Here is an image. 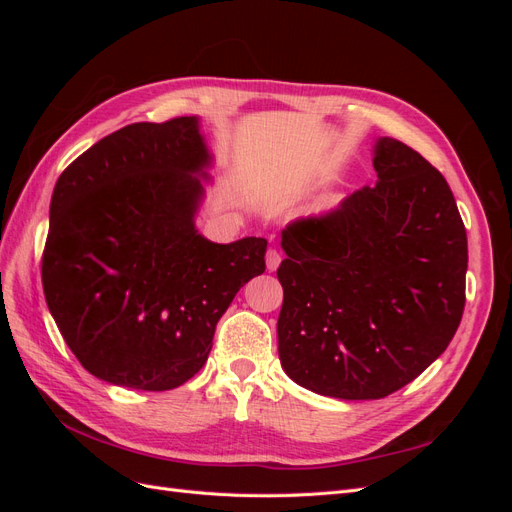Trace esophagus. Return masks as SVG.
<instances>
[{
  "label": "esophagus",
  "mask_w": 512,
  "mask_h": 512,
  "mask_svg": "<svg viewBox=\"0 0 512 512\" xmlns=\"http://www.w3.org/2000/svg\"><path fill=\"white\" fill-rule=\"evenodd\" d=\"M265 262H267V271H277V267H280V262H282V256H280V252L277 250H269L267 252V256H265Z\"/></svg>",
  "instance_id": "esophagus-1"
}]
</instances>
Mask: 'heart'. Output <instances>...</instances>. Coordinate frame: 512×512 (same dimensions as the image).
<instances>
[{"instance_id": "1", "label": "heart", "mask_w": 512, "mask_h": 512, "mask_svg": "<svg viewBox=\"0 0 512 512\" xmlns=\"http://www.w3.org/2000/svg\"><path fill=\"white\" fill-rule=\"evenodd\" d=\"M342 203H344V196L342 194H335V192L324 194V196H320V200L314 205L312 213L314 215H329V213H333V211H337L339 207H342Z\"/></svg>"}]
</instances>
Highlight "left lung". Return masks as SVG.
Segmentation results:
<instances>
[{"mask_svg": "<svg viewBox=\"0 0 512 512\" xmlns=\"http://www.w3.org/2000/svg\"><path fill=\"white\" fill-rule=\"evenodd\" d=\"M378 183L282 232V369L337 399L399 391L451 344L466 305L468 237L446 179L389 136Z\"/></svg>", "mask_w": 512, "mask_h": 512, "instance_id": "1", "label": "left lung"}]
</instances>
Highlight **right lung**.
<instances>
[{"label":"right lung","mask_w":512,"mask_h":512,"mask_svg":"<svg viewBox=\"0 0 512 512\" xmlns=\"http://www.w3.org/2000/svg\"><path fill=\"white\" fill-rule=\"evenodd\" d=\"M213 153L200 117L132 123L55 183L42 286L66 344L96 378L168 391L205 365L215 324L265 273L267 239L196 228Z\"/></svg>","instance_id":"right-lung-1"}]
</instances>
